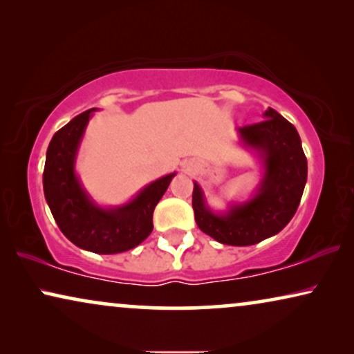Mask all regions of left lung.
Instances as JSON below:
<instances>
[{"instance_id": "8db88e82", "label": "left lung", "mask_w": 354, "mask_h": 354, "mask_svg": "<svg viewBox=\"0 0 354 354\" xmlns=\"http://www.w3.org/2000/svg\"><path fill=\"white\" fill-rule=\"evenodd\" d=\"M264 120L236 129L241 148L261 162V178L245 201H229L225 209L207 205L200 183L193 182L192 205L201 232L219 243L250 246L277 235L292 221L308 178V161L297 129L272 108Z\"/></svg>"}]
</instances>
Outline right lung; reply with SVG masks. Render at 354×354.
<instances>
[{"mask_svg":"<svg viewBox=\"0 0 354 354\" xmlns=\"http://www.w3.org/2000/svg\"><path fill=\"white\" fill-rule=\"evenodd\" d=\"M95 111L75 115L53 135L43 171V192L57 227L75 246L96 254L124 253L151 234L154 207L177 172L148 183L122 205H98L75 171L80 143Z\"/></svg>","mask_w":354,"mask_h":354,"instance_id":"right-lung-1","label":"right lung"}]
</instances>
